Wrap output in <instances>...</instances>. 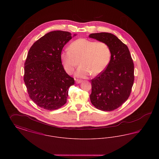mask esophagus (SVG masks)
<instances>
[{"mask_svg": "<svg viewBox=\"0 0 159 159\" xmlns=\"http://www.w3.org/2000/svg\"><path fill=\"white\" fill-rule=\"evenodd\" d=\"M82 82V80H79V79H76V83H80Z\"/></svg>", "mask_w": 159, "mask_h": 159, "instance_id": "1", "label": "esophagus"}]
</instances>
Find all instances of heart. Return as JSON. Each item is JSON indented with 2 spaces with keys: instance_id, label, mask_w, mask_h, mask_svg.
Masks as SVG:
<instances>
[{
  "instance_id": "b5f03b06",
  "label": "heart",
  "mask_w": 159,
  "mask_h": 159,
  "mask_svg": "<svg viewBox=\"0 0 159 159\" xmlns=\"http://www.w3.org/2000/svg\"><path fill=\"white\" fill-rule=\"evenodd\" d=\"M61 53V60L66 71L71 74L80 64L75 75L77 77L85 78L97 75L102 73L109 64L111 49L105 42H94L80 38L73 41L68 48Z\"/></svg>"
}]
</instances>
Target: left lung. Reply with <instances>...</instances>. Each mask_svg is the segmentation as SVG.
I'll return each mask as SVG.
<instances>
[{
  "instance_id": "8db88e82",
  "label": "left lung",
  "mask_w": 159,
  "mask_h": 159,
  "mask_svg": "<svg viewBox=\"0 0 159 159\" xmlns=\"http://www.w3.org/2000/svg\"><path fill=\"white\" fill-rule=\"evenodd\" d=\"M89 38L109 46L111 60L105 70L91 80L90 99L97 109L110 111L128 99L134 81V64L128 46L109 33H92Z\"/></svg>"
}]
</instances>
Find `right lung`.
I'll return each instance as SVG.
<instances>
[{
  "label": "right lung",
  "mask_w": 159,
  "mask_h": 159,
  "mask_svg": "<svg viewBox=\"0 0 159 159\" xmlns=\"http://www.w3.org/2000/svg\"><path fill=\"white\" fill-rule=\"evenodd\" d=\"M75 36L68 31H51L29 51L24 80L30 98L42 108L57 110L67 102L68 89L75 80L64 70L60 55L63 47Z\"/></svg>",
  "instance_id": "right-lung-1"
}]
</instances>
